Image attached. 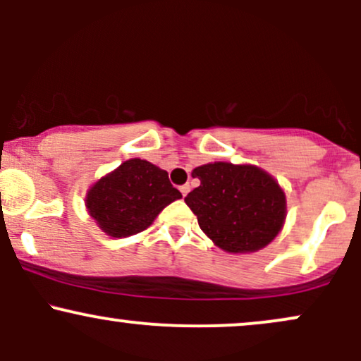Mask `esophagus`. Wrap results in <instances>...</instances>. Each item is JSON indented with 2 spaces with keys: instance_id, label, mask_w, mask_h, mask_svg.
<instances>
[{
  "instance_id": "esophagus-1",
  "label": "esophagus",
  "mask_w": 361,
  "mask_h": 361,
  "mask_svg": "<svg viewBox=\"0 0 361 361\" xmlns=\"http://www.w3.org/2000/svg\"><path fill=\"white\" fill-rule=\"evenodd\" d=\"M180 192H181V195H183V197H186V195H188V192H190V185L180 186Z\"/></svg>"
}]
</instances>
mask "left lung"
Here are the masks:
<instances>
[{"label": "left lung", "mask_w": 361, "mask_h": 361, "mask_svg": "<svg viewBox=\"0 0 361 361\" xmlns=\"http://www.w3.org/2000/svg\"><path fill=\"white\" fill-rule=\"evenodd\" d=\"M200 186L185 197L200 229L227 252H255L279 235L287 200L279 181L252 164L209 163L193 169Z\"/></svg>", "instance_id": "1"}]
</instances>
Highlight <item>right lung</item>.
Wrapping results in <instances>:
<instances>
[{
  "label": "right lung",
  "mask_w": 361,
  "mask_h": 361,
  "mask_svg": "<svg viewBox=\"0 0 361 361\" xmlns=\"http://www.w3.org/2000/svg\"><path fill=\"white\" fill-rule=\"evenodd\" d=\"M181 198L164 169L146 159H128L97 181L86 195V209L111 238L147 229L164 207Z\"/></svg>",
  "instance_id": "1"
}]
</instances>
